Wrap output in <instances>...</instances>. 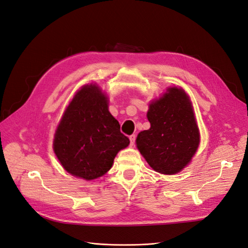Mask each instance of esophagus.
Here are the masks:
<instances>
[{
  "mask_svg": "<svg viewBox=\"0 0 248 248\" xmlns=\"http://www.w3.org/2000/svg\"><path fill=\"white\" fill-rule=\"evenodd\" d=\"M129 140H130V144L134 145V142H136V140H137L136 134H131V136L129 137Z\"/></svg>",
  "mask_w": 248,
  "mask_h": 248,
  "instance_id": "esophagus-1",
  "label": "esophagus"
}]
</instances>
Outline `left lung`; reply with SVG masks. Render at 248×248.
I'll return each mask as SVG.
<instances>
[{
	"instance_id": "left-lung-1",
	"label": "left lung",
	"mask_w": 248,
	"mask_h": 248,
	"mask_svg": "<svg viewBox=\"0 0 248 248\" xmlns=\"http://www.w3.org/2000/svg\"><path fill=\"white\" fill-rule=\"evenodd\" d=\"M147 117L151 127L139 133L138 149L154 170L176 174L188 164L200 144L188 96L182 89L170 88L150 104Z\"/></svg>"
}]
</instances>
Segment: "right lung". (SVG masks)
<instances>
[{"label": "right lung", "instance_id": "right-lung-1", "mask_svg": "<svg viewBox=\"0 0 248 248\" xmlns=\"http://www.w3.org/2000/svg\"><path fill=\"white\" fill-rule=\"evenodd\" d=\"M129 145L110 115L108 98L95 85L82 87L66 108L55 134L54 151L69 174L93 180L111 168L117 153Z\"/></svg>", "mask_w": 248, "mask_h": 248}]
</instances>
